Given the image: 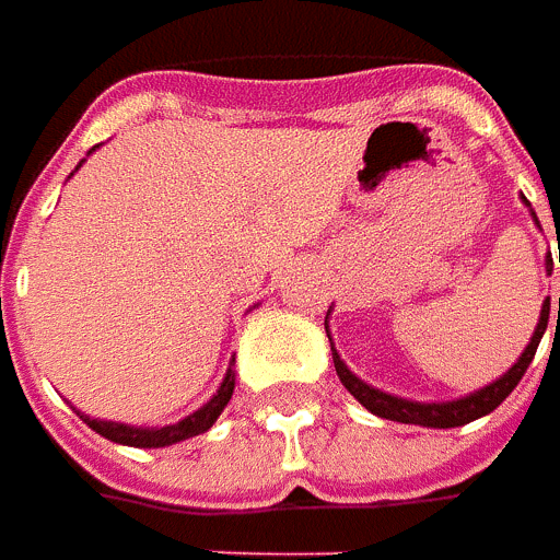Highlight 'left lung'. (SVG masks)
<instances>
[{"instance_id": "8db88e82", "label": "left lung", "mask_w": 560, "mask_h": 560, "mask_svg": "<svg viewBox=\"0 0 560 560\" xmlns=\"http://www.w3.org/2000/svg\"><path fill=\"white\" fill-rule=\"evenodd\" d=\"M527 202V199H524ZM536 218V214H533ZM539 224V221H536ZM546 270L551 273V255L549 261H546ZM546 327H549V299H546V305H542V314H539V324H536V334L529 339V346L524 349V355L517 358V364L502 374L495 383H489L483 389H477V393H470V396L455 398V401H408V398H398L389 396V393H380L374 386H368L364 380H358L349 368H346V361L336 355L334 349V368L339 380H342V386L352 393V396L371 411L376 418H386V420H398V423H418V427H436V430H448V427H464V423H470V420L483 418L489 411H495L502 401H505L511 393H514V386L521 383V376L527 374L529 361L536 355V349H539V339L546 334ZM558 327H560V299H558ZM334 346V342H330Z\"/></svg>"}]
</instances>
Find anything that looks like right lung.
Masks as SVG:
<instances>
[{"instance_id": "add662e5", "label": "right lung", "mask_w": 560, "mask_h": 560, "mask_svg": "<svg viewBox=\"0 0 560 560\" xmlns=\"http://www.w3.org/2000/svg\"><path fill=\"white\" fill-rule=\"evenodd\" d=\"M233 371H226L224 383H221V389L214 393V398H208L202 408L196 411V415H189L180 423H171V427H152V430H145V427H127V423H115V420H96V418H86V415H80L83 423H90L93 430H96L98 436H105V440L120 442V445H137V448H162V445H174V442H184L189 436H199L205 433L214 420L221 418V411L226 408V401L233 396Z\"/></svg>"}]
</instances>
